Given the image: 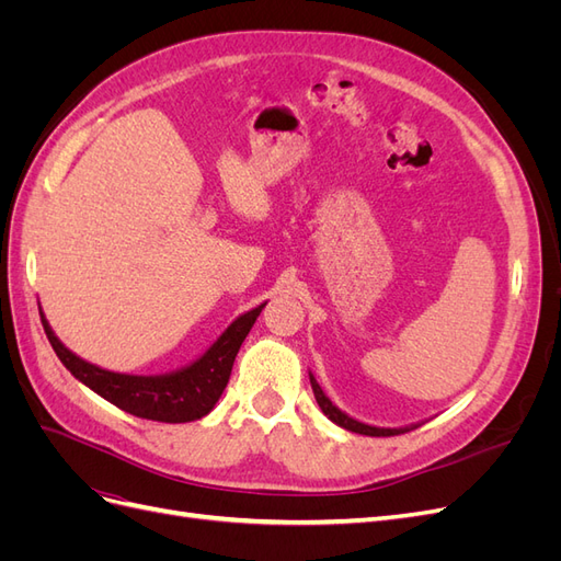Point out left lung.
I'll list each match as a JSON object with an SVG mask.
<instances>
[{
  "label": "left lung",
  "instance_id": "obj_1",
  "mask_svg": "<svg viewBox=\"0 0 561 561\" xmlns=\"http://www.w3.org/2000/svg\"><path fill=\"white\" fill-rule=\"evenodd\" d=\"M309 379H311V388H313V396H316V402L322 410V414H325L332 423H336L339 428H346L351 433H360V435H369V437H388V435H400V433H407L412 428H419L421 423H410V426H402V428H381V426H369V423H363L358 419L348 416L346 412L339 410V407L325 396V390L320 388V383L316 381V377L309 371Z\"/></svg>",
  "mask_w": 561,
  "mask_h": 561
}]
</instances>
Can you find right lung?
Masks as SVG:
<instances>
[{
  "label": "right lung",
  "mask_w": 561,
  "mask_h": 561,
  "mask_svg": "<svg viewBox=\"0 0 561 561\" xmlns=\"http://www.w3.org/2000/svg\"><path fill=\"white\" fill-rule=\"evenodd\" d=\"M266 307V301L236 318L231 325L219 334L210 348L198 358L180 369L165 371V375H122V371L103 369L89 360L79 358L77 353L67 348L56 332L50 330L48 320L42 313V325L54 346L60 363L72 371V377L83 386H89L93 393L105 398L133 416L151 419L161 423H186L203 419L213 412L219 396L229 383L231 367L252 330L254 320Z\"/></svg>",
  "instance_id": "right-lung-1"
}]
</instances>
